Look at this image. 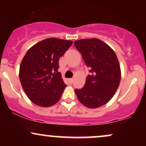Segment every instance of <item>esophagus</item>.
<instances>
[{
  "instance_id": "1",
  "label": "esophagus",
  "mask_w": 146,
  "mask_h": 146,
  "mask_svg": "<svg viewBox=\"0 0 146 146\" xmlns=\"http://www.w3.org/2000/svg\"><path fill=\"white\" fill-rule=\"evenodd\" d=\"M68 82H69L70 84H72V83L73 82V78L68 79Z\"/></svg>"
}]
</instances>
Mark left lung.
Listing matches in <instances>:
<instances>
[{
    "mask_svg": "<svg viewBox=\"0 0 146 146\" xmlns=\"http://www.w3.org/2000/svg\"><path fill=\"white\" fill-rule=\"evenodd\" d=\"M74 44L90 69L84 86L75 89V94L87 108L102 106L111 100L121 81V68L116 53L98 38L79 40Z\"/></svg>",
    "mask_w": 146,
    "mask_h": 146,
    "instance_id": "obj_1",
    "label": "left lung"
}]
</instances>
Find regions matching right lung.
I'll return each instance as SVG.
<instances>
[{"instance_id": "add662e5", "label": "right lung", "mask_w": 146, "mask_h": 146, "mask_svg": "<svg viewBox=\"0 0 146 146\" xmlns=\"http://www.w3.org/2000/svg\"><path fill=\"white\" fill-rule=\"evenodd\" d=\"M73 42L50 38L28 50L20 65L19 78L25 94L41 107L53 106L60 100L66 85L58 72L59 60Z\"/></svg>"}]
</instances>
